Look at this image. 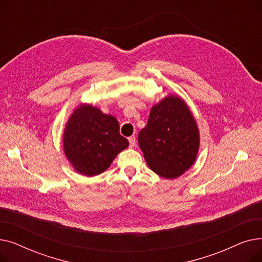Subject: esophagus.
Returning a JSON list of instances; mask_svg holds the SVG:
<instances>
[{
    "instance_id": "esophagus-1",
    "label": "esophagus",
    "mask_w": 262,
    "mask_h": 262,
    "mask_svg": "<svg viewBox=\"0 0 262 262\" xmlns=\"http://www.w3.org/2000/svg\"><path fill=\"white\" fill-rule=\"evenodd\" d=\"M128 141H129V146L134 147L136 145V137L135 136H130L129 138H128Z\"/></svg>"
}]
</instances>
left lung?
<instances>
[{
    "instance_id": "8db88e82",
    "label": "left lung",
    "mask_w": 262,
    "mask_h": 262,
    "mask_svg": "<svg viewBox=\"0 0 262 262\" xmlns=\"http://www.w3.org/2000/svg\"><path fill=\"white\" fill-rule=\"evenodd\" d=\"M138 142L147 166L157 175L173 180L194 163L200 147V132L185 101L167 95L150 109Z\"/></svg>"
}]
</instances>
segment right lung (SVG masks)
Masks as SVG:
<instances>
[{"instance_id": "right-lung-1", "label": "right lung", "mask_w": 262, "mask_h": 262, "mask_svg": "<svg viewBox=\"0 0 262 262\" xmlns=\"http://www.w3.org/2000/svg\"><path fill=\"white\" fill-rule=\"evenodd\" d=\"M118 120L91 104H80L63 130V152L74 170L94 176L107 170L117 155L128 146L120 135Z\"/></svg>"}]
</instances>
